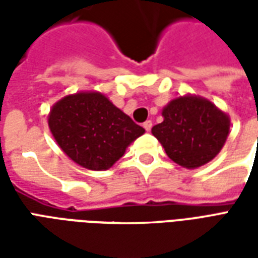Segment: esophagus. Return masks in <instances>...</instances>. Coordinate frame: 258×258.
Wrapping results in <instances>:
<instances>
[{
	"label": "esophagus",
	"instance_id": "obj_1",
	"mask_svg": "<svg viewBox=\"0 0 258 258\" xmlns=\"http://www.w3.org/2000/svg\"><path fill=\"white\" fill-rule=\"evenodd\" d=\"M144 128H145L146 131H151V128H152V121H151V120H146L145 123H144Z\"/></svg>",
	"mask_w": 258,
	"mask_h": 258
}]
</instances>
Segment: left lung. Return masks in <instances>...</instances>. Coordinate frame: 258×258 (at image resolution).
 Here are the masks:
<instances>
[{"instance_id": "8db88e82", "label": "left lung", "mask_w": 258, "mask_h": 258, "mask_svg": "<svg viewBox=\"0 0 258 258\" xmlns=\"http://www.w3.org/2000/svg\"><path fill=\"white\" fill-rule=\"evenodd\" d=\"M162 116L152 134L174 163L189 170L211 162L229 135V116L203 96L174 98L163 107Z\"/></svg>"}]
</instances>
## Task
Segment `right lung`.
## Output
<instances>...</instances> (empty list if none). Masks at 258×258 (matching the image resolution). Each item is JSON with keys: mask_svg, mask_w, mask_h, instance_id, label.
<instances>
[{"mask_svg": "<svg viewBox=\"0 0 258 258\" xmlns=\"http://www.w3.org/2000/svg\"><path fill=\"white\" fill-rule=\"evenodd\" d=\"M48 125L64 155L92 171H105L145 133L105 94L80 91L53 103Z\"/></svg>", "mask_w": 258, "mask_h": 258, "instance_id": "right-lung-1", "label": "right lung"}]
</instances>
